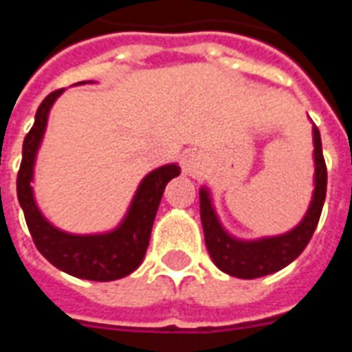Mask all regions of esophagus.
Segmentation results:
<instances>
[{
    "label": "esophagus",
    "mask_w": 352,
    "mask_h": 352,
    "mask_svg": "<svg viewBox=\"0 0 352 352\" xmlns=\"http://www.w3.org/2000/svg\"><path fill=\"white\" fill-rule=\"evenodd\" d=\"M181 166H183L184 175L199 177L201 175V169H204V160H201V156L196 151H188L181 158Z\"/></svg>",
    "instance_id": "esophagus-1"
}]
</instances>
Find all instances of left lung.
I'll list each match as a JSON object with an SVG mask.
<instances>
[{
    "instance_id": "left-lung-1",
    "label": "left lung",
    "mask_w": 352,
    "mask_h": 352,
    "mask_svg": "<svg viewBox=\"0 0 352 352\" xmlns=\"http://www.w3.org/2000/svg\"><path fill=\"white\" fill-rule=\"evenodd\" d=\"M313 160H315V190L309 209L300 224L287 234L260 239H237L222 226L214 211L211 194L206 186L199 188V214L209 256L221 272L239 279H256L283 270L294 262L307 247L317 228L326 198V164L317 126H313Z\"/></svg>"
}]
</instances>
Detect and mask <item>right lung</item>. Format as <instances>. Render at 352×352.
I'll return each instance as SVG.
<instances>
[{
  "label": "right lung",
  "mask_w": 352,
  "mask_h": 352,
  "mask_svg": "<svg viewBox=\"0 0 352 352\" xmlns=\"http://www.w3.org/2000/svg\"><path fill=\"white\" fill-rule=\"evenodd\" d=\"M85 85V82H77ZM62 90L49 94L35 113V122L22 145V164L16 179V196L26 217L30 234L37 251L58 270L88 280L122 279L135 272L145 258L154 217L160 206L166 184L181 173L177 164L153 169L139 183L128 213L122 222L103 234H69L50 224L34 196V168L37 151L47 130L50 107L62 96Z\"/></svg>",
  "instance_id": "add662e5"
}]
</instances>
